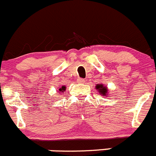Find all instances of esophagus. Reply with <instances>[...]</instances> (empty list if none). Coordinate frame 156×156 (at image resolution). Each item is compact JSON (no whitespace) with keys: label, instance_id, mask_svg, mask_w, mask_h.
Listing matches in <instances>:
<instances>
[{"label":"esophagus","instance_id":"obj_1","mask_svg":"<svg viewBox=\"0 0 156 156\" xmlns=\"http://www.w3.org/2000/svg\"><path fill=\"white\" fill-rule=\"evenodd\" d=\"M77 81H78V83H80V84H81V83H85V79L84 78H78V80H77Z\"/></svg>","mask_w":156,"mask_h":156}]
</instances>
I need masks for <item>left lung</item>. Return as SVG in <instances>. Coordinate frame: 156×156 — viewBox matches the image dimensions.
Segmentation results:
<instances>
[{
    "instance_id": "left-lung-1",
    "label": "left lung",
    "mask_w": 156,
    "mask_h": 156,
    "mask_svg": "<svg viewBox=\"0 0 156 156\" xmlns=\"http://www.w3.org/2000/svg\"><path fill=\"white\" fill-rule=\"evenodd\" d=\"M95 88L97 89V91L99 92L100 94H101L102 96H106V97H108V88L104 85L103 84H98L96 85Z\"/></svg>"
}]
</instances>
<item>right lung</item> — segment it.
I'll return each instance as SVG.
<instances>
[{"mask_svg":"<svg viewBox=\"0 0 156 156\" xmlns=\"http://www.w3.org/2000/svg\"><path fill=\"white\" fill-rule=\"evenodd\" d=\"M66 90V86H62V88H59V90H58V92L61 93V92H64V91H65Z\"/></svg>","mask_w":156,"mask_h":156,"instance_id":"1","label":"right lung"}]
</instances>
